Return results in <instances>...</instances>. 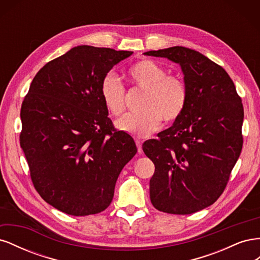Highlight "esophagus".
<instances>
[{
    "label": "esophagus",
    "instance_id": "obj_1",
    "mask_svg": "<svg viewBox=\"0 0 260 260\" xmlns=\"http://www.w3.org/2000/svg\"><path fill=\"white\" fill-rule=\"evenodd\" d=\"M136 144H137V147H138V153L141 154V153L143 152L142 151V142H141V141H139V140H137L136 141Z\"/></svg>",
    "mask_w": 260,
    "mask_h": 260
}]
</instances>
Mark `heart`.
Segmentation results:
<instances>
[{
    "label": "heart",
    "mask_w": 260,
    "mask_h": 260,
    "mask_svg": "<svg viewBox=\"0 0 260 260\" xmlns=\"http://www.w3.org/2000/svg\"><path fill=\"white\" fill-rule=\"evenodd\" d=\"M127 77L135 88L144 91L140 109L117 120V128L137 138H146L160 127L161 121L171 123L182 116L187 103V89L182 79L167 75L152 59H141L129 67ZM101 96L109 114L119 116L125 108L124 88L113 75L101 84Z\"/></svg>",
    "instance_id": "1"
}]
</instances>
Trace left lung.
<instances>
[{
    "label": "left lung",
    "mask_w": 260,
    "mask_h": 260,
    "mask_svg": "<svg viewBox=\"0 0 260 260\" xmlns=\"http://www.w3.org/2000/svg\"><path fill=\"white\" fill-rule=\"evenodd\" d=\"M144 55L179 64L187 89L182 116L158 139L143 143L155 165L149 198L167 214H193L219 199L239 159L242 100L225 70L198 51L172 46Z\"/></svg>",
    "instance_id": "8db88e82"
}]
</instances>
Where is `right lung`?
Returning <instances> with one entry per match:
<instances>
[{
    "label": "right lung",
    "instance_id": "right-lung-1",
    "mask_svg": "<svg viewBox=\"0 0 260 260\" xmlns=\"http://www.w3.org/2000/svg\"><path fill=\"white\" fill-rule=\"evenodd\" d=\"M133 52L79 45L39 70L23 99L20 146L41 198L72 216L105 210L137 154L107 117L101 84Z\"/></svg>",
    "mask_w": 260,
    "mask_h": 260
}]
</instances>
